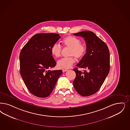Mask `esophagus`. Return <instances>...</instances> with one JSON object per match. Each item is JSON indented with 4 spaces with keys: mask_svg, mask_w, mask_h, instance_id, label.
<instances>
[{
    "mask_svg": "<svg viewBox=\"0 0 130 130\" xmlns=\"http://www.w3.org/2000/svg\"><path fill=\"white\" fill-rule=\"evenodd\" d=\"M68 70L67 69H63L62 70V72H67V71Z\"/></svg>",
    "mask_w": 130,
    "mask_h": 130,
    "instance_id": "1",
    "label": "esophagus"
}]
</instances>
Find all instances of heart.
<instances>
[{"mask_svg":"<svg viewBox=\"0 0 130 130\" xmlns=\"http://www.w3.org/2000/svg\"><path fill=\"white\" fill-rule=\"evenodd\" d=\"M63 45L70 47L69 58H64L59 60L57 63V66L60 69H68L72 67L75 62V56L78 58H82L86 53V48L85 45L81 43V41L78 38L73 36H68L64 38L62 40ZM62 48L58 44H54L51 47V53L55 58L60 56Z\"/></svg>","mask_w":130,"mask_h":130,"instance_id":"heart-1","label":"heart"}]
</instances>
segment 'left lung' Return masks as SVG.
<instances>
[{"label": "left lung", "instance_id": "8db88e82", "mask_svg": "<svg viewBox=\"0 0 130 130\" xmlns=\"http://www.w3.org/2000/svg\"><path fill=\"white\" fill-rule=\"evenodd\" d=\"M73 35L85 38L86 53L76 66L87 71L83 72L74 68L76 77L73 84L78 94L87 96L99 91L109 73V51L106 44L92 31H80Z\"/></svg>", "mask_w": 130, "mask_h": 130}]
</instances>
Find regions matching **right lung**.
<instances>
[{
    "instance_id": "1",
    "label": "right lung",
    "mask_w": 130,
    "mask_h": 130,
    "mask_svg": "<svg viewBox=\"0 0 130 130\" xmlns=\"http://www.w3.org/2000/svg\"><path fill=\"white\" fill-rule=\"evenodd\" d=\"M60 38L59 34L54 33L36 34L20 52L21 75L27 89L36 96H48L62 73L61 70H48L56 65L51 47Z\"/></svg>"
}]
</instances>
